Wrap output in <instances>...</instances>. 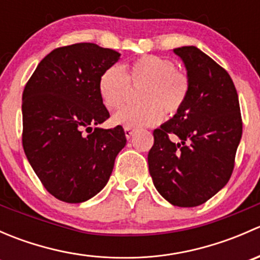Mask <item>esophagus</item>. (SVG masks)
I'll return each mask as SVG.
<instances>
[{
  "instance_id": "obj_1",
  "label": "esophagus",
  "mask_w": 260,
  "mask_h": 260,
  "mask_svg": "<svg viewBox=\"0 0 260 260\" xmlns=\"http://www.w3.org/2000/svg\"><path fill=\"white\" fill-rule=\"evenodd\" d=\"M135 128H132V127H124V133H125V137L128 138V140H129L131 137H132L133 136V133H135Z\"/></svg>"
}]
</instances>
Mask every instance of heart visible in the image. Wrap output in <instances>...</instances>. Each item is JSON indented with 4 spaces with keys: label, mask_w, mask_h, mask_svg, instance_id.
Segmentation results:
<instances>
[{
    "label": "heart",
    "mask_w": 260,
    "mask_h": 260,
    "mask_svg": "<svg viewBox=\"0 0 260 260\" xmlns=\"http://www.w3.org/2000/svg\"><path fill=\"white\" fill-rule=\"evenodd\" d=\"M131 86L141 88V103L117 111L112 122L123 127H143L175 115L185 104L190 91V79L176 69L174 60L158 55H145L133 60L124 70L118 65L107 68L98 80V93L107 109H115L129 95Z\"/></svg>",
    "instance_id": "obj_1"
}]
</instances>
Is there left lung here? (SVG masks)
I'll use <instances>...</instances> for the list:
<instances>
[{
  "label": "left lung",
  "instance_id": "8db88e82",
  "mask_svg": "<svg viewBox=\"0 0 260 260\" xmlns=\"http://www.w3.org/2000/svg\"><path fill=\"white\" fill-rule=\"evenodd\" d=\"M190 79L185 104L153 131L148 152L154 187L169 203L193 208L228 183L243 133L237 89L226 70L195 46L174 49ZM179 137L176 144L171 138Z\"/></svg>",
  "mask_w": 260,
  "mask_h": 260
}]
</instances>
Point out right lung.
Masks as SVG:
<instances>
[{
    "label": "right lung",
    "mask_w": 260,
    "mask_h": 260,
    "mask_svg": "<svg viewBox=\"0 0 260 260\" xmlns=\"http://www.w3.org/2000/svg\"><path fill=\"white\" fill-rule=\"evenodd\" d=\"M119 56L91 43L54 49L23 89V151L44 187L64 203L96 195L127 142L122 125L93 128L109 118L98 93L99 77Z\"/></svg>",
    "instance_id": "add662e5"
}]
</instances>
